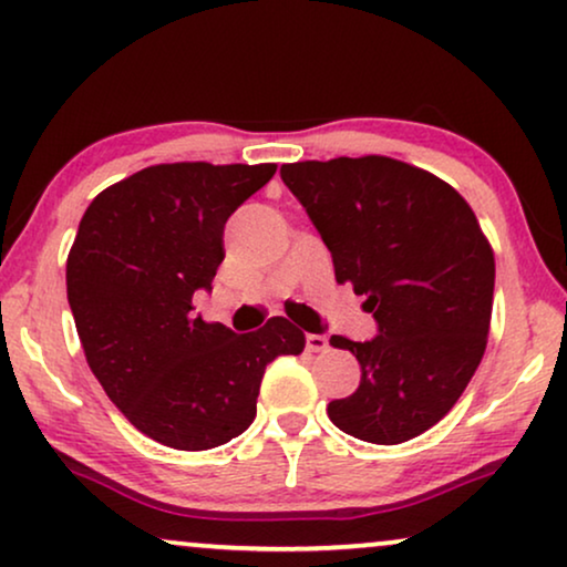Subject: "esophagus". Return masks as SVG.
Listing matches in <instances>:
<instances>
[{
	"instance_id": "34e87169",
	"label": "esophagus",
	"mask_w": 567,
	"mask_h": 567,
	"mask_svg": "<svg viewBox=\"0 0 567 567\" xmlns=\"http://www.w3.org/2000/svg\"><path fill=\"white\" fill-rule=\"evenodd\" d=\"M307 349L320 354V351H328V338L320 333H307Z\"/></svg>"
}]
</instances>
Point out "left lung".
Here are the masks:
<instances>
[{"label":"left lung","mask_w":567,"mask_h":567,"mask_svg":"<svg viewBox=\"0 0 567 567\" xmlns=\"http://www.w3.org/2000/svg\"><path fill=\"white\" fill-rule=\"evenodd\" d=\"M284 185L305 205L374 315L372 341L333 336L362 367L357 393L330 401L338 430L399 445L455 406L487 349L495 252L472 205L440 176L388 156L299 161Z\"/></svg>","instance_id":"left-lung-1"}]
</instances>
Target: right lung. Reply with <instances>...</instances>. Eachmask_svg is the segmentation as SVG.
<instances>
[{"instance_id": "obj_1", "label": "right lung", "mask_w": 567, "mask_h": 567, "mask_svg": "<svg viewBox=\"0 0 567 567\" xmlns=\"http://www.w3.org/2000/svg\"><path fill=\"white\" fill-rule=\"evenodd\" d=\"M276 164H156L87 205L68 255V299L87 367L135 427L176 451H208L257 414L266 367L305 333L270 318L237 336L193 312L224 260V226Z\"/></svg>"}]
</instances>
